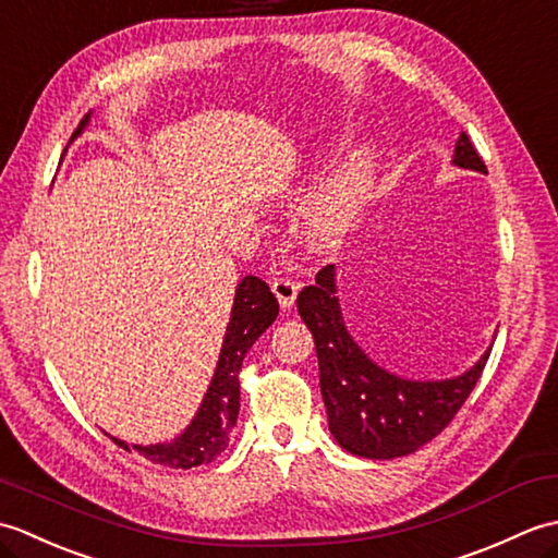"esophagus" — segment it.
<instances>
[{
	"label": "esophagus",
	"instance_id": "1",
	"mask_svg": "<svg viewBox=\"0 0 558 558\" xmlns=\"http://www.w3.org/2000/svg\"><path fill=\"white\" fill-rule=\"evenodd\" d=\"M270 290L272 294H276L278 302L282 310H290V306L294 304V300H298V292H300V282H294L290 278H276L270 282Z\"/></svg>",
	"mask_w": 558,
	"mask_h": 558
}]
</instances>
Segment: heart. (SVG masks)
Returning a JSON list of instances; mask_svg holds the SVG:
<instances>
[{"mask_svg":"<svg viewBox=\"0 0 558 558\" xmlns=\"http://www.w3.org/2000/svg\"><path fill=\"white\" fill-rule=\"evenodd\" d=\"M372 180L374 160L369 150L354 148L340 158L304 208L306 234L314 246L326 248L342 242L362 216Z\"/></svg>","mask_w":558,"mask_h":558,"instance_id":"heart-1","label":"heart"}]
</instances>
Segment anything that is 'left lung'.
<instances>
[{
    "label": "left lung",
    "instance_id": "8db88e82",
    "mask_svg": "<svg viewBox=\"0 0 558 558\" xmlns=\"http://www.w3.org/2000/svg\"><path fill=\"white\" fill-rule=\"evenodd\" d=\"M453 165L487 172L465 132L456 144ZM336 290V266H326L316 272V286H306L298 298V312L314 336L328 429L352 456L372 460L410 456L456 417L480 381L492 350L456 378H400L366 357L348 333Z\"/></svg>",
    "mask_w": 558,
    "mask_h": 558
}]
</instances>
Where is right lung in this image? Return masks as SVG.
<instances>
[{"label": "right lung", "instance_id": "obj_1", "mask_svg": "<svg viewBox=\"0 0 558 558\" xmlns=\"http://www.w3.org/2000/svg\"><path fill=\"white\" fill-rule=\"evenodd\" d=\"M88 117L90 114L83 117L71 138H76L83 132V126L88 124ZM276 294L270 292V288L260 278L246 276L234 290L232 316L228 330H225L216 374H213L208 393L204 396V402H201L192 424L174 441L156 446H129L126 441H120V438L110 434L108 436L117 446L129 450V453L136 450V453L156 462V465L172 470H189L216 460L228 448L236 414H240V372L244 354L252 350L258 336L276 322Z\"/></svg>", "mask_w": 558, "mask_h": 558}]
</instances>
